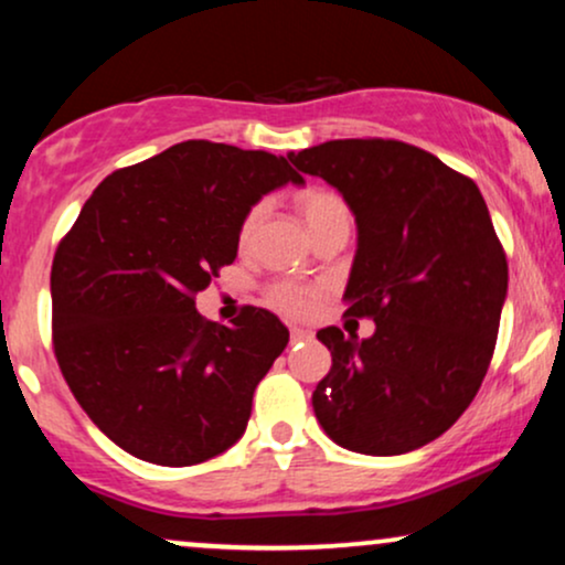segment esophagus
I'll return each instance as SVG.
<instances>
[{"label":"esophagus","mask_w":565,"mask_h":565,"mask_svg":"<svg viewBox=\"0 0 565 565\" xmlns=\"http://www.w3.org/2000/svg\"><path fill=\"white\" fill-rule=\"evenodd\" d=\"M289 334H291V342H302V340H310V337H313V332L305 327H291Z\"/></svg>","instance_id":"esophagus-1"}]
</instances>
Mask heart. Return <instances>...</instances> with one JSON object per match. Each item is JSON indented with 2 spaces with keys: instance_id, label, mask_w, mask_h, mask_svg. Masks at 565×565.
Instances as JSON below:
<instances>
[{
  "instance_id": "b5f03b06",
  "label": "heart",
  "mask_w": 565,
  "mask_h": 565,
  "mask_svg": "<svg viewBox=\"0 0 565 565\" xmlns=\"http://www.w3.org/2000/svg\"><path fill=\"white\" fill-rule=\"evenodd\" d=\"M297 210L308 225L310 236H319L321 231L334 228V225H350V210L345 199L334 191H308L302 193L300 201H297ZM265 212H268V204L265 201H257L255 206H249L242 225H238V244L249 246L252 238L260 231ZM268 302L274 305L278 313L295 316V319H302V316H310L319 305V289L305 287V284L297 281H276L270 284L268 291H265Z\"/></svg>"
}]
</instances>
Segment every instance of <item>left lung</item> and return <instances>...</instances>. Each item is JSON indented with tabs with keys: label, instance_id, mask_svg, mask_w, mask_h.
Instances as JSON below:
<instances>
[{
	"label": "left lung",
	"instance_id": "obj_1",
	"mask_svg": "<svg viewBox=\"0 0 565 565\" xmlns=\"http://www.w3.org/2000/svg\"><path fill=\"white\" fill-rule=\"evenodd\" d=\"M289 161L355 215L345 313L377 327L366 340L337 327L316 334L332 353L316 419L342 449H419L462 417L494 355L508 257L481 191L401 140H329Z\"/></svg>",
	"mask_w": 565,
	"mask_h": 565
}]
</instances>
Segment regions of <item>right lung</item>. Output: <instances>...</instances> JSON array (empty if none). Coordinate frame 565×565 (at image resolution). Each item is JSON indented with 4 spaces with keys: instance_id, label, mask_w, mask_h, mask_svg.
Returning a JSON list of instances; mask_svg holds the SVG:
<instances>
[{
    "instance_id": "right-lung-1",
    "label": "right lung",
    "mask_w": 565,
    "mask_h": 565,
    "mask_svg": "<svg viewBox=\"0 0 565 565\" xmlns=\"http://www.w3.org/2000/svg\"><path fill=\"white\" fill-rule=\"evenodd\" d=\"M302 174L284 157L185 140L108 174L57 244L55 359L87 417L132 457L188 468L244 436L289 329L244 308L206 321L196 295L236 260L238 225Z\"/></svg>"
}]
</instances>
